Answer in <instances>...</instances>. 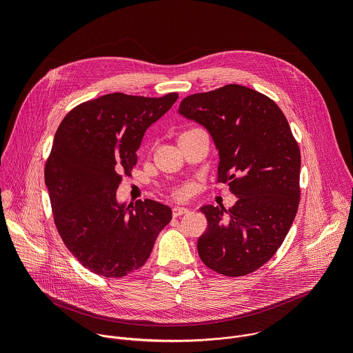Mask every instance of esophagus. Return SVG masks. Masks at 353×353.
Returning <instances> with one entry per match:
<instances>
[{
    "mask_svg": "<svg viewBox=\"0 0 353 353\" xmlns=\"http://www.w3.org/2000/svg\"><path fill=\"white\" fill-rule=\"evenodd\" d=\"M187 212H190V211L185 207H174L173 208V216H180V215H184Z\"/></svg>",
    "mask_w": 353,
    "mask_h": 353,
    "instance_id": "obj_1",
    "label": "esophagus"
}]
</instances>
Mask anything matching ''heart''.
Wrapping results in <instances>:
<instances>
[{"mask_svg": "<svg viewBox=\"0 0 353 353\" xmlns=\"http://www.w3.org/2000/svg\"><path fill=\"white\" fill-rule=\"evenodd\" d=\"M180 194H181V192H180Z\"/></svg>", "mask_w": 353, "mask_h": 353, "instance_id": "obj_1", "label": "heart"}]
</instances>
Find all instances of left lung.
I'll list each match as a JSON object with an SVG mask.
<instances>
[{
	"label": "left lung",
	"mask_w": 353,
	"mask_h": 353,
	"mask_svg": "<svg viewBox=\"0 0 353 353\" xmlns=\"http://www.w3.org/2000/svg\"><path fill=\"white\" fill-rule=\"evenodd\" d=\"M177 113L210 132L218 181L237 196L229 210L201 208L208 228L199 259L226 276L253 272L276 253L299 207L300 150L288 120L270 97L241 85L187 96Z\"/></svg>",
	"instance_id": "1"
}]
</instances>
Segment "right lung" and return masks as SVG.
<instances>
[{"mask_svg":"<svg viewBox=\"0 0 353 353\" xmlns=\"http://www.w3.org/2000/svg\"><path fill=\"white\" fill-rule=\"evenodd\" d=\"M177 99L109 93L72 109L56 132L44 170L54 222L71 254L100 276L141 268L172 219L170 207L154 199L127 207L116 191L145 131Z\"/></svg>","mask_w":353,"mask_h":353,"instance_id":"1","label":"right lung"}]
</instances>
